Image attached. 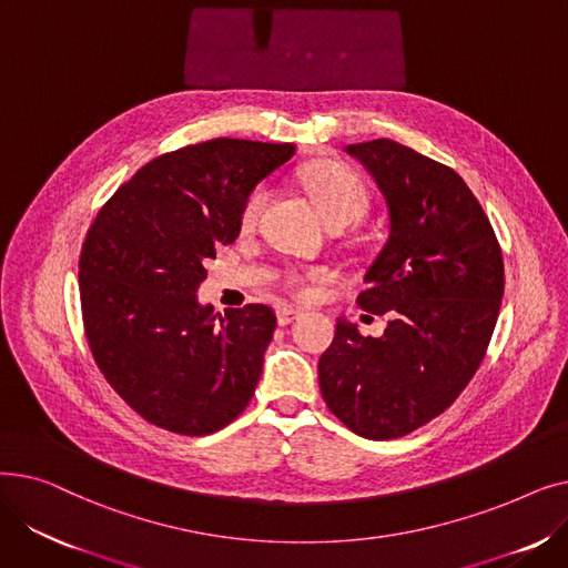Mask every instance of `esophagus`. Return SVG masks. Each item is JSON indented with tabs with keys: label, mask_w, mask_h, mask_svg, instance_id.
I'll use <instances>...</instances> for the list:
<instances>
[{
	"label": "esophagus",
	"mask_w": 568,
	"mask_h": 568,
	"mask_svg": "<svg viewBox=\"0 0 568 568\" xmlns=\"http://www.w3.org/2000/svg\"><path fill=\"white\" fill-rule=\"evenodd\" d=\"M300 315H302V308H294V306H287V304H281V306L276 308V320H278L281 326L290 324L292 320H296Z\"/></svg>",
	"instance_id": "1"
}]
</instances>
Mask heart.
<instances>
[{"label":"heart","mask_w":568,"mask_h":568,"mask_svg":"<svg viewBox=\"0 0 568 568\" xmlns=\"http://www.w3.org/2000/svg\"><path fill=\"white\" fill-rule=\"evenodd\" d=\"M304 184L320 209V214L326 221H347L359 219L368 206V191L364 182L356 176L349 168L332 161L315 163L304 172ZM268 197V191L264 186H257L244 202L242 209V223L253 225L262 212V206ZM324 276L322 268H308V272H300L290 278V285L296 294H311V285Z\"/></svg>","instance_id":"heart-1"}]
</instances>
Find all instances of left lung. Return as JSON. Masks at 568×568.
<instances>
[{"label":"left lung","instance_id":"obj_1","mask_svg":"<svg viewBox=\"0 0 568 568\" xmlns=\"http://www.w3.org/2000/svg\"><path fill=\"white\" fill-rule=\"evenodd\" d=\"M345 152L373 176L389 214L356 300L389 324L373 338L341 317L320 356V392L352 433L394 439L435 419L479 368L504 294L501 251L452 168L389 138Z\"/></svg>","mask_w":568,"mask_h":568}]
</instances>
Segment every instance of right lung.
I'll use <instances>...</instances> for the list:
<instances>
[{"instance_id": "right-lung-1", "label": "right lung", "mask_w": 568, "mask_h": 568, "mask_svg": "<svg viewBox=\"0 0 568 568\" xmlns=\"http://www.w3.org/2000/svg\"><path fill=\"white\" fill-rule=\"evenodd\" d=\"M290 142L216 138L140 168L101 209L80 255L89 347L142 419L209 435L251 403L276 329L268 306L214 313L197 302L204 262L232 244L255 186Z\"/></svg>"}]
</instances>
